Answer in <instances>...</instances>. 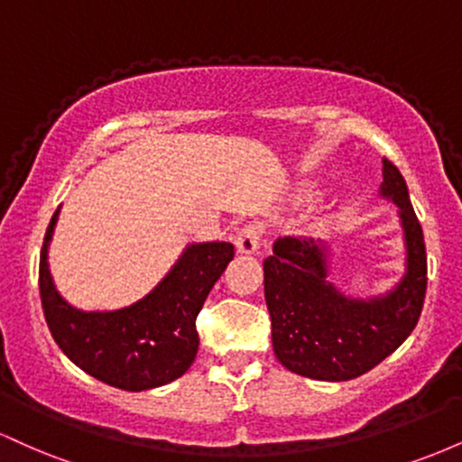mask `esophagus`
I'll return each mask as SVG.
<instances>
[{
    "instance_id": "obj_1",
    "label": "esophagus",
    "mask_w": 462,
    "mask_h": 462,
    "mask_svg": "<svg viewBox=\"0 0 462 462\" xmlns=\"http://www.w3.org/2000/svg\"><path fill=\"white\" fill-rule=\"evenodd\" d=\"M264 227L261 224H247L238 230L235 238L236 252L238 254H256L258 247H261Z\"/></svg>"
}]
</instances>
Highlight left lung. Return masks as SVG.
<instances>
[{
	"label": "left lung",
	"mask_w": 462,
	"mask_h": 462,
	"mask_svg": "<svg viewBox=\"0 0 462 462\" xmlns=\"http://www.w3.org/2000/svg\"><path fill=\"white\" fill-rule=\"evenodd\" d=\"M380 195L400 206L406 273L393 291L369 300L346 298L328 282V249L284 236L264 258V300L272 315L275 358L293 374L343 383L367 374L415 330L428 286L426 243L406 180L383 158Z\"/></svg>",
	"instance_id": "1"
}]
</instances>
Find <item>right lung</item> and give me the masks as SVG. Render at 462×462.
<instances>
[{"label":"right lung","mask_w":462,"mask_h":462,"mask_svg":"<svg viewBox=\"0 0 462 462\" xmlns=\"http://www.w3.org/2000/svg\"><path fill=\"white\" fill-rule=\"evenodd\" d=\"M56 210L47 226L39 264L45 321L58 347L93 378L124 391H147L187 374L198 354L195 319L235 245L224 241L189 245L150 295L119 310L84 312L60 298L47 264Z\"/></svg>","instance_id":"right-lung-1"}]
</instances>
